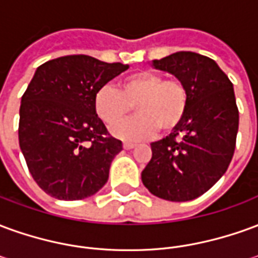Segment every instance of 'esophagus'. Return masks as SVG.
Wrapping results in <instances>:
<instances>
[{"label": "esophagus", "mask_w": 258, "mask_h": 258, "mask_svg": "<svg viewBox=\"0 0 258 258\" xmlns=\"http://www.w3.org/2000/svg\"><path fill=\"white\" fill-rule=\"evenodd\" d=\"M123 148H124V149H127V151H128V149H133V148H135V145H134V144H130V142H124Z\"/></svg>", "instance_id": "obj_1"}]
</instances>
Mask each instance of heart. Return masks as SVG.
I'll return each mask as SVG.
<instances>
[{
    "label": "heart",
    "instance_id": "b5f03b06",
    "mask_svg": "<svg viewBox=\"0 0 258 258\" xmlns=\"http://www.w3.org/2000/svg\"><path fill=\"white\" fill-rule=\"evenodd\" d=\"M189 105V90L182 80L156 72L127 76L118 84L102 85L94 95V109L107 127L120 123L135 106L137 117L113 127L114 137L124 141H144L170 133L184 120Z\"/></svg>",
    "mask_w": 258,
    "mask_h": 258
}]
</instances>
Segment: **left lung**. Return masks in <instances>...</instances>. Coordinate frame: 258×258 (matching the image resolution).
I'll return each mask as SVG.
<instances>
[{
  "label": "left lung",
  "mask_w": 258,
  "mask_h": 258,
  "mask_svg": "<svg viewBox=\"0 0 258 258\" xmlns=\"http://www.w3.org/2000/svg\"><path fill=\"white\" fill-rule=\"evenodd\" d=\"M153 66L184 81L189 105L178 127L151 144L142 182L160 199H196L221 178L232 160L239 127L233 85L213 59L200 53L181 51L153 60Z\"/></svg>",
  "instance_id": "left-lung-1"
}]
</instances>
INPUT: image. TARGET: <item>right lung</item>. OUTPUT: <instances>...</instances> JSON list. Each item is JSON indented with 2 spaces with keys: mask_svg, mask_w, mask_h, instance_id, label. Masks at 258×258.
Instances as JSON below:
<instances>
[{
  "mask_svg": "<svg viewBox=\"0 0 258 258\" xmlns=\"http://www.w3.org/2000/svg\"><path fill=\"white\" fill-rule=\"evenodd\" d=\"M128 69L88 55H68L38 66L22 96L19 145L31 177L60 200L92 196L106 184L123 149L94 109L102 85Z\"/></svg>",
  "mask_w": 258,
  "mask_h": 258,
  "instance_id": "obj_1",
  "label": "right lung"
}]
</instances>
